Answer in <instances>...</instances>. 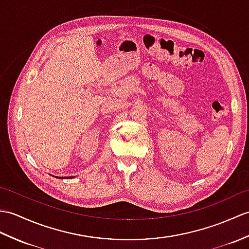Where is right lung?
<instances>
[{
	"instance_id": "right-lung-1",
	"label": "right lung",
	"mask_w": 249,
	"mask_h": 249,
	"mask_svg": "<svg viewBox=\"0 0 249 249\" xmlns=\"http://www.w3.org/2000/svg\"><path fill=\"white\" fill-rule=\"evenodd\" d=\"M56 178H59V179H66V178H67V179H70V178H74V177L71 176V177H66V178H65V177H58V176H56Z\"/></svg>"
}]
</instances>
